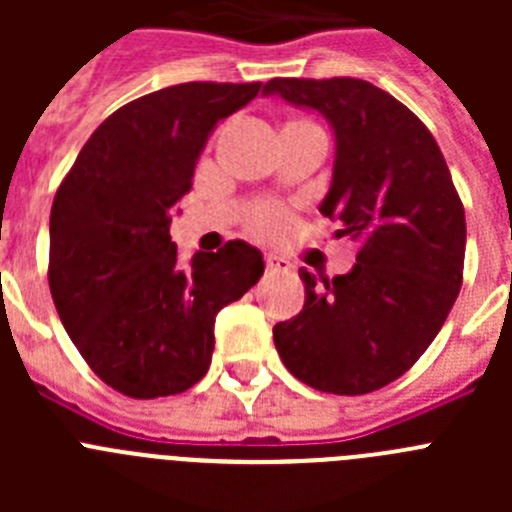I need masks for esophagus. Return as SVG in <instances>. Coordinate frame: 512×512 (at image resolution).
<instances>
[{
	"mask_svg": "<svg viewBox=\"0 0 512 512\" xmlns=\"http://www.w3.org/2000/svg\"><path fill=\"white\" fill-rule=\"evenodd\" d=\"M266 271L269 274H282V271H292V264L284 256H277V253H266Z\"/></svg>",
	"mask_w": 512,
	"mask_h": 512,
	"instance_id": "obj_1",
	"label": "esophagus"
}]
</instances>
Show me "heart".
Wrapping results in <instances>:
<instances>
[{"mask_svg": "<svg viewBox=\"0 0 512 512\" xmlns=\"http://www.w3.org/2000/svg\"><path fill=\"white\" fill-rule=\"evenodd\" d=\"M279 223H282V215H279L274 207H266V210L259 212L256 217V228L264 230V233H271V230H277Z\"/></svg>", "mask_w": 512, "mask_h": 512, "instance_id": "heart-1", "label": "heart"}]
</instances>
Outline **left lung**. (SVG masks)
Returning <instances> with one entry per match:
<instances>
[{
  "instance_id": "obj_1",
  "label": "left lung",
  "mask_w": 512,
  "mask_h": 512,
  "mask_svg": "<svg viewBox=\"0 0 512 512\" xmlns=\"http://www.w3.org/2000/svg\"><path fill=\"white\" fill-rule=\"evenodd\" d=\"M266 97L325 117L336 140L320 212L359 241L354 269L274 325L289 372L320 392L366 395L423 356L459 297L467 220L449 166L423 122L369 81L271 79Z\"/></svg>"
}]
</instances>
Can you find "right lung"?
Instances as JSON below:
<instances>
[{
	"instance_id": "obj_1",
	"label": "right lung",
	"mask_w": 512,
	"mask_h": 512,
	"mask_svg": "<svg viewBox=\"0 0 512 512\" xmlns=\"http://www.w3.org/2000/svg\"><path fill=\"white\" fill-rule=\"evenodd\" d=\"M259 92L261 81H189L135 99L94 130L58 187L53 302L79 354L122 395L151 400L200 382L217 312L264 274V256L246 241L197 251L182 266L169 233L217 122Z\"/></svg>"
}]
</instances>
